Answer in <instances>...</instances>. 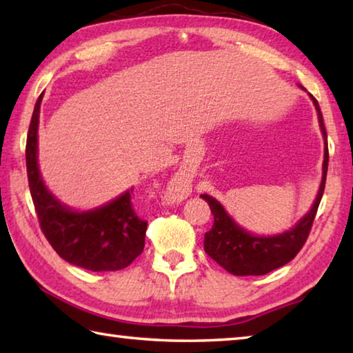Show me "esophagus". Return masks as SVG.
Returning a JSON list of instances; mask_svg holds the SVG:
<instances>
[{
    "label": "esophagus",
    "mask_w": 353,
    "mask_h": 353,
    "mask_svg": "<svg viewBox=\"0 0 353 353\" xmlns=\"http://www.w3.org/2000/svg\"><path fill=\"white\" fill-rule=\"evenodd\" d=\"M190 190H191V183L182 176H176L170 185V194L172 198H177V199L185 198V196L190 193Z\"/></svg>",
    "instance_id": "obj_1"
}]
</instances>
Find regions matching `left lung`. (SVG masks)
Listing matches in <instances>:
<instances>
[{"mask_svg": "<svg viewBox=\"0 0 353 353\" xmlns=\"http://www.w3.org/2000/svg\"><path fill=\"white\" fill-rule=\"evenodd\" d=\"M310 97H312L316 110H318L319 126L325 140L324 165H322V182L312 210L299 221L296 227L276 236L250 235L227 214L224 207L216 199L208 194H201V198L205 199L207 204L210 205L214 219L212 229L205 232V252L219 266H223L227 272L234 274V276H265V274L286 265L303 248L310 235V230H312L316 212H318L319 202L325 188L328 146L327 130L324 126V119H322L319 104L313 94H310Z\"/></svg>", "mask_w": 353, "mask_h": 353, "instance_id": "left-lung-1", "label": "left lung"}]
</instances>
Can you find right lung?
Segmentation results:
<instances>
[{"mask_svg": "<svg viewBox=\"0 0 353 353\" xmlns=\"http://www.w3.org/2000/svg\"><path fill=\"white\" fill-rule=\"evenodd\" d=\"M43 93L34 107L26 140L29 190L40 229L65 261L83 270L103 272L128 268L145 248L148 221L135 213L134 188L92 212H73L62 205L41 181L37 165L39 113Z\"/></svg>", "mask_w": 353, "mask_h": 353, "instance_id": "1", "label": "right lung"}]
</instances>
